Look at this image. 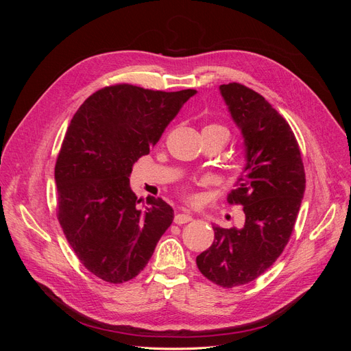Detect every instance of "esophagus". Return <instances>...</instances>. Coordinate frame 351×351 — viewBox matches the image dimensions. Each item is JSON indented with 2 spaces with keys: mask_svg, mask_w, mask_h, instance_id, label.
Returning a JSON list of instances; mask_svg holds the SVG:
<instances>
[{
  "mask_svg": "<svg viewBox=\"0 0 351 351\" xmlns=\"http://www.w3.org/2000/svg\"><path fill=\"white\" fill-rule=\"evenodd\" d=\"M190 221H193V215L190 214V212H187V210L178 212V214L174 217V222H176V224H178V226L186 224V222H190Z\"/></svg>",
  "mask_w": 351,
  "mask_h": 351,
  "instance_id": "1",
  "label": "esophagus"
}]
</instances>
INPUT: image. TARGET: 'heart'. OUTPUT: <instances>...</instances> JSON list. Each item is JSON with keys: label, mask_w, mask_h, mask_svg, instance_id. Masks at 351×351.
Listing matches in <instances>:
<instances>
[{"label": "heart", "mask_w": 351, "mask_h": 351, "mask_svg": "<svg viewBox=\"0 0 351 351\" xmlns=\"http://www.w3.org/2000/svg\"><path fill=\"white\" fill-rule=\"evenodd\" d=\"M206 127H217V129H222V130H226L224 127H221V125H215V124H212V125H206ZM227 132V130H226Z\"/></svg>", "instance_id": "obj_1"}]
</instances>
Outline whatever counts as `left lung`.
Returning <instances> with one entry per match:
<instances>
[{"label": "left lung", "instance_id": "left-lung-1", "mask_svg": "<svg viewBox=\"0 0 351 351\" xmlns=\"http://www.w3.org/2000/svg\"><path fill=\"white\" fill-rule=\"evenodd\" d=\"M244 143V168L228 195L240 204L244 224L214 226L215 240L196 258L199 271L231 289L256 280L289 243L304 195L306 177L294 133L262 95L240 83L219 86Z\"/></svg>", "mask_w": 351, "mask_h": 351}]
</instances>
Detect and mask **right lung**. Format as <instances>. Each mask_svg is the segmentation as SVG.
Segmentation results:
<instances>
[{
	"label": "right lung",
	"mask_w": 351,
	"mask_h": 351,
	"mask_svg": "<svg viewBox=\"0 0 351 351\" xmlns=\"http://www.w3.org/2000/svg\"><path fill=\"white\" fill-rule=\"evenodd\" d=\"M195 93L115 84L90 95L73 115L56 164L58 221L98 278H134L171 226L173 208L152 196L139 208L129 177Z\"/></svg>",
	"instance_id": "add662e5"
}]
</instances>
